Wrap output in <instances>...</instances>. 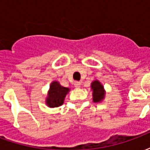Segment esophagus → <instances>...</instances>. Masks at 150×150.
Instances as JSON below:
<instances>
[{"label": "esophagus", "mask_w": 150, "mask_h": 150, "mask_svg": "<svg viewBox=\"0 0 150 150\" xmlns=\"http://www.w3.org/2000/svg\"><path fill=\"white\" fill-rule=\"evenodd\" d=\"M74 85H75V88H79L81 87V83H80V82H75V83H74Z\"/></svg>", "instance_id": "34e87169"}]
</instances>
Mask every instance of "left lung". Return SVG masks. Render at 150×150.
Segmentation results:
<instances>
[{
  "instance_id": "obj_1",
  "label": "left lung",
  "mask_w": 150,
  "mask_h": 150,
  "mask_svg": "<svg viewBox=\"0 0 150 150\" xmlns=\"http://www.w3.org/2000/svg\"><path fill=\"white\" fill-rule=\"evenodd\" d=\"M91 90L92 91V100L94 103H100L105 98L106 91L104 85L96 79L91 83Z\"/></svg>"
}]
</instances>
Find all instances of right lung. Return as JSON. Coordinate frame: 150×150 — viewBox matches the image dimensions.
Wrapping results in <instances>:
<instances>
[{"instance_id":"obj_1","label":"right lung","mask_w":150,"mask_h":150,"mask_svg":"<svg viewBox=\"0 0 150 150\" xmlns=\"http://www.w3.org/2000/svg\"><path fill=\"white\" fill-rule=\"evenodd\" d=\"M70 91V88H65L58 81H53L50 85L49 91L46 98V104L49 108H57L61 106L66 96Z\"/></svg>"}]
</instances>
